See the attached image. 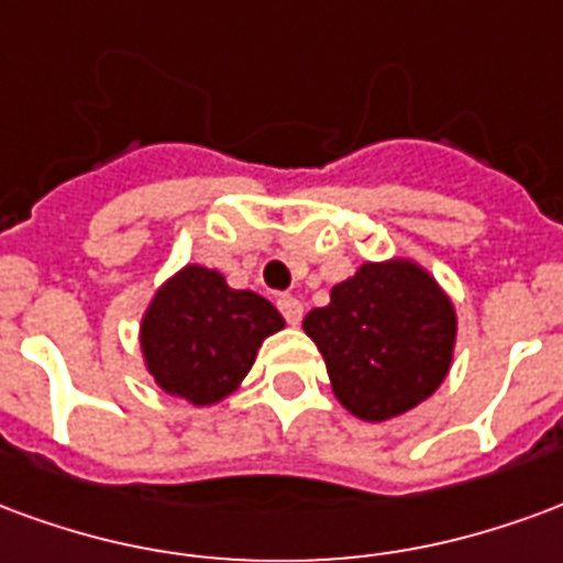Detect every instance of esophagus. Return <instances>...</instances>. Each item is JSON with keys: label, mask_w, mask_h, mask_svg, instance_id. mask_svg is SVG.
I'll use <instances>...</instances> for the list:
<instances>
[{"label": "esophagus", "mask_w": 563, "mask_h": 563, "mask_svg": "<svg viewBox=\"0 0 563 563\" xmlns=\"http://www.w3.org/2000/svg\"><path fill=\"white\" fill-rule=\"evenodd\" d=\"M278 309H282L287 323L302 321V302H299L297 297H278Z\"/></svg>", "instance_id": "obj_1"}]
</instances>
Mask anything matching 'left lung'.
<instances>
[{"label":"left lung","instance_id":"8db88e82","mask_svg":"<svg viewBox=\"0 0 563 563\" xmlns=\"http://www.w3.org/2000/svg\"><path fill=\"white\" fill-rule=\"evenodd\" d=\"M302 330L318 344L332 393L366 422L411 411L444 384L455 344V309L413 261L363 264L311 309Z\"/></svg>","mask_w":563,"mask_h":563}]
</instances>
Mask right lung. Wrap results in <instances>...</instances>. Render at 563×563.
Segmentation results:
<instances>
[{
	"label": "right lung",
	"instance_id": "add662e5",
	"mask_svg": "<svg viewBox=\"0 0 563 563\" xmlns=\"http://www.w3.org/2000/svg\"><path fill=\"white\" fill-rule=\"evenodd\" d=\"M282 327L269 299L233 290L219 269L188 264L158 287L143 314V363L164 393L203 408L240 387L257 347Z\"/></svg>",
	"mask_w": 563,
	"mask_h": 563
}]
</instances>
